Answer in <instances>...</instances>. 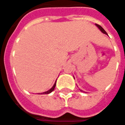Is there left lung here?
Segmentation results:
<instances>
[{
  "instance_id": "obj_1",
  "label": "left lung",
  "mask_w": 125,
  "mask_h": 125,
  "mask_svg": "<svg viewBox=\"0 0 125 125\" xmlns=\"http://www.w3.org/2000/svg\"><path fill=\"white\" fill-rule=\"evenodd\" d=\"M96 25L97 27H98L99 28V29H100V30H101V31L103 32V34H105L108 35V34L106 33V31H105V30H104V29H103L102 28V27H101L100 25H98V24H96Z\"/></svg>"
}]
</instances>
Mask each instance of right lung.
Masks as SVG:
<instances>
[{"label":"right lung","instance_id":"1","mask_svg":"<svg viewBox=\"0 0 125 125\" xmlns=\"http://www.w3.org/2000/svg\"><path fill=\"white\" fill-rule=\"evenodd\" d=\"M55 84L53 85V86L50 89V90L47 91H46V92H43V93H42V94H50V93H51L52 91H53V90H54V89H55Z\"/></svg>","mask_w":125,"mask_h":125}]
</instances>
